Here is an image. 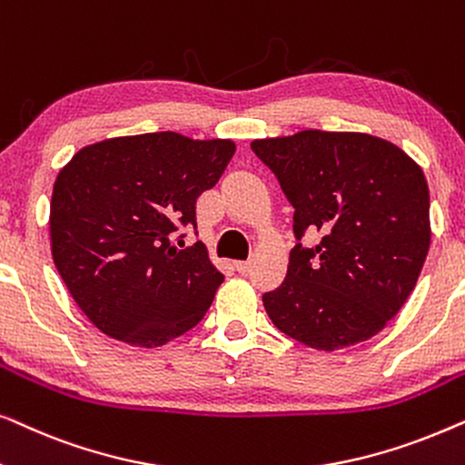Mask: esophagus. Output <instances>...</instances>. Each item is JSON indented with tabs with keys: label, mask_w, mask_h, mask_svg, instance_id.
Listing matches in <instances>:
<instances>
[{
	"label": "esophagus",
	"mask_w": 465,
	"mask_h": 465,
	"mask_svg": "<svg viewBox=\"0 0 465 465\" xmlns=\"http://www.w3.org/2000/svg\"><path fill=\"white\" fill-rule=\"evenodd\" d=\"M234 266H237V271L241 272V275H245V272H250L252 262L250 260H239V262H234Z\"/></svg>",
	"instance_id": "34e87169"
}]
</instances>
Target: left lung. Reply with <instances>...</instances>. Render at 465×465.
Wrapping results in <instances>:
<instances>
[{
  "label": "left lung",
  "mask_w": 465,
  "mask_h": 465,
  "mask_svg": "<svg viewBox=\"0 0 465 465\" xmlns=\"http://www.w3.org/2000/svg\"><path fill=\"white\" fill-rule=\"evenodd\" d=\"M294 207L288 275L262 296L283 334L336 351L379 334L402 309L428 256L430 190L419 164L368 133L301 131L253 139Z\"/></svg>",
  "instance_id": "1"
}]
</instances>
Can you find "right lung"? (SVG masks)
Segmentation results:
<instances>
[{
	"instance_id": "right-lung-1",
	"label": "right lung",
	"mask_w": 465,
	"mask_h": 465,
	"mask_svg": "<svg viewBox=\"0 0 465 465\" xmlns=\"http://www.w3.org/2000/svg\"><path fill=\"white\" fill-rule=\"evenodd\" d=\"M237 150L232 139L173 131L84 145L59 171L50 201V250L69 294L101 332L161 347L194 328L224 275L207 247L173 243L196 228L194 205Z\"/></svg>"
}]
</instances>
